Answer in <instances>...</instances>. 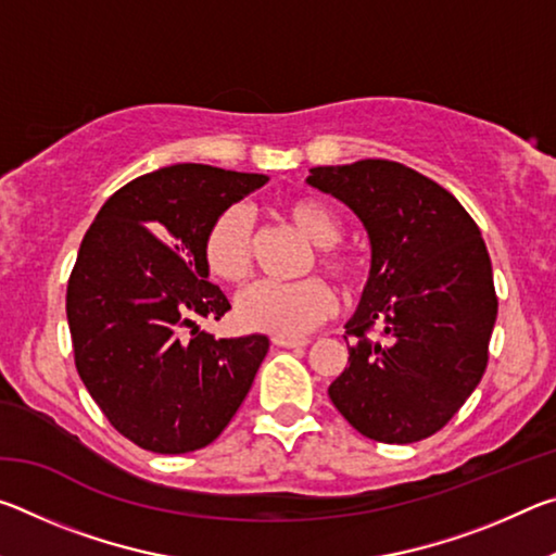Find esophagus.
I'll list each match as a JSON object with an SVG mask.
<instances>
[{
  "label": "esophagus",
  "mask_w": 556,
  "mask_h": 556,
  "mask_svg": "<svg viewBox=\"0 0 556 556\" xmlns=\"http://www.w3.org/2000/svg\"><path fill=\"white\" fill-rule=\"evenodd\" d=\"M271 343L279 345V348H304V345H308L306 338H281V336L271 338Z\"/></svg>",
  "instance_id": "obj_1"
}]
</instances>
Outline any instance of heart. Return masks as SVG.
Listing matches in <instances>:
<instances>
[{
  "instance_id": "obj_1",
  "label": "heart",
  "mask_w": 556,
  "mask_h": 556,
  "mask_svg": "<svg viewBox=\"0 0 556 556\" xmlns=\"http://www.w3.org/2000/svg\"><path fill=\"white\" fill-rule=\"evenodd\" d=\"M287 218L304 238L316 244L318 267L333 279L353 281L355 260L333 244L343 238L341 218L326 203L314 199H294L285 205ZM250 238L252 220L244 205H228L208 223L201 240V257L205 269L225 285H240L250 275ZM336 299L321 279L308 277L291 285L257 281L242 289L235 299V316L248 328L281 338H299L312 331L333 314Z\"/></svg>"
}]
</instances>
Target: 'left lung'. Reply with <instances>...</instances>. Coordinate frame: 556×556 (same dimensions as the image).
<instances>
[{"instance_id": "left-lung-1", "label": "left lung", "mask_w": 556, "mask_h": 556, "mask_svg": "<svg viewBox=\"0 0 556 556\" xmlns=\"http://www.w3.org/2000/svg\"><path fill=\"white\" fill-rule=\"evenodd\" d=\"M306 184L363 220L372 252L361 306L345 324L351 365L328 397L382 444L437 434L488 365L497 296L481 230L446 188L388 159L316 166ZM372 325L383 328L378 342L364 336Z\"/></svg>"}]
</instances>
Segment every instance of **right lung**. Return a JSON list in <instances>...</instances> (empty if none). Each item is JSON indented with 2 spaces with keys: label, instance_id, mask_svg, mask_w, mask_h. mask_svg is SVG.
Here are the masks:
<instances>
[{
  "label": "right lung",
  "instance_id": "add662e5",
  "mask_svg": "<svg viewBox=\"0 0 556 556\" xmlns=\"http://www.w3.org/2000/svg\"><path fill=\"white\" fill-rule=\"evenodd\" d=\"M265 174L176 164L139 176L102 205L68 279L75 368L122 437L154 454L208 446L248 397L269 338H215L195 318L230 301L208 281L201 240Z\"/></svg>",
  "mask_w": 556,
  "mask_h": 556
}]
</instances>
